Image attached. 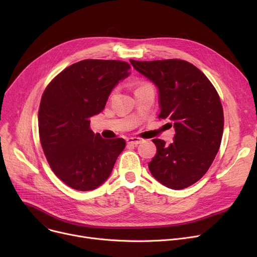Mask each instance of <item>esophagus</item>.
<instances>
[{
	"instance_id": "34e87169",
	"label": "esophagus",
	"mask_w": 257,
	"mask_h": 257,
	"mask_svg": "<svg viewBox=\"0 0 257 257\" xmlns=\"http://www.w3.org/2000/svg\"><path fill=\"white\" fill-rule=\"evenodd\" d=\"M126 142H127V144H129V145H139V144H141L142 142H143V140L142 139H140V138H128L127 140H126Z\"/></svg>"
}]
</instances>
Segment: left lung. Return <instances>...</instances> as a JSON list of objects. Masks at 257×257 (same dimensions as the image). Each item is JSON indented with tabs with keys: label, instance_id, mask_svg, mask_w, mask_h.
Wrapping results in <instances>:
<instances>
[{
	"label": "left lung",
	"instance_id": "left-lung-1",
	"mask_svg": "<svg viewBox=\"0 0 257 257\" xmlns=\"http://www.w3.org/2000/svg\"><path fill=\"white\" fill-rule=\"evenodd\" d=\"M130 63L156 85L158 116L170 119L176 132L169 146L153 140L157 153L149 170L161 184L182 190L204 176L220 149L224 114L219 94L208 78L185 60Z\"/></svg>",
	"mask_w": 257,
	"mask_h": 257
}]
</instances>
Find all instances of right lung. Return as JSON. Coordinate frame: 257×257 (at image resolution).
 Instances as JSON below:
<instances>
[{"label":"right lung","mask_w":257,"mask_h":257,"mask_svg":"<svg viewBox=\"0 0 257 257\" xmlns=\"http://www.w3.org/2000/svg\"><path fill=\"white\" fill-rule=\"evenodd\" d=\"M129 70L125 61L81 60L58 74L43 93L40 144L54 174L74 190L92 191L104 183L124 150V139H102L89 125Z\"/></svg>","instance_id":"obj_1"}]
</instances>
